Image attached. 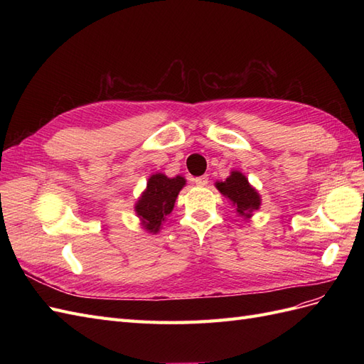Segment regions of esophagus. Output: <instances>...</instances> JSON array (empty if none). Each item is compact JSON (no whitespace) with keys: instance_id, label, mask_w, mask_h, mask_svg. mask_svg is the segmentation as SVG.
<instances>
[{"instance_id":"1","label":"esophagus","mask_w":364,"mask_h":364,"mask_svg":"<svg viewBox=\"0 0 364 364\" xmlns=\"http://www.w3.org/2000/svg\"><path fill=\"white\" fill-rule=\"evenodd\" d=\"M194 183L199 186H205L208 183V176H199V178L194 179Z\"/></svg>"}]
</instances>
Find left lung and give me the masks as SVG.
<instances>
[{
  "instance_id": "8db88e82",
  "label": "left lung",
  "mask_w": 364,
  "mask_h": 364,
  "mask_svg": "<svg viewBox=\"0 0 364 364\" xmlns=\"http://www.w3.org/2000/svg\"><path fill=\"white\" fill-rule=\"evenodd\" d=\"M215 186L226 199L232 202L238 215L245 220L250 218L252 213L261 206V197L258 191L253 188L241 171H230L229 178L225 182H215Z\"/></svg>"
}]
</instances>
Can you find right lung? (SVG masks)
I'll use <instances>...</instances> for the list:
<instances>
[{"instance_id":"obj_1","label":"right lung","mask_w":364,"mask_h":364,"mask_svg":"<svg viewBox=\"0 0 364 364\" xmlns=\"http://www.w3.org/2000/svg\"><path fill=\"white\" fill-rule=\"evenodd\" d=\"M185 179L182 176L167 178L162 173L151 174L147 188L141 194L135 205V213L141 225L151 234H158L165 218L173 211L176 197L183 188Z\"/></svg>"}]
</instances>
